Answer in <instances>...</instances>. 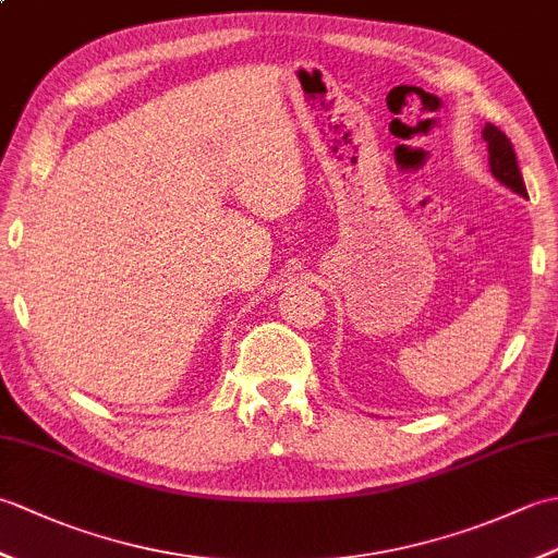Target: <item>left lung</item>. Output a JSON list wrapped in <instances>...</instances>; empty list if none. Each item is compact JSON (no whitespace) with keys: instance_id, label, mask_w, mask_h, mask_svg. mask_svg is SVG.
Returning a JSON list of instances; mask_svg holds the SVG:
<instances>
[{"instance_id":"left-lung-1","label":"left lung","mask_w":558,"mask_h":558,"mask_svg":"<svg viewBox=\"0 0 558 558\" xmlns=\"http://www.w3.org/2000/svg\"><path fill=\"white\" fill-rule=\"evenodd\" d=\"M482 138L487 141L492 174L504 186L511 189V192L527 198V189H525V182H523V174H520L518 160H515V150L511 146V141H508V136L501 132V129H496L494 124H487V126H484V132H482Z\"/></svg>"}]
</instances>
